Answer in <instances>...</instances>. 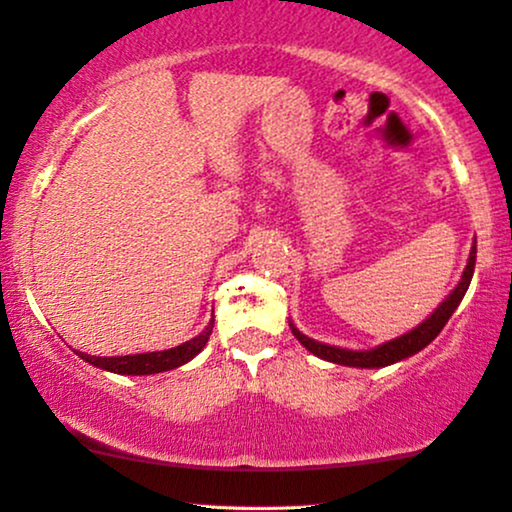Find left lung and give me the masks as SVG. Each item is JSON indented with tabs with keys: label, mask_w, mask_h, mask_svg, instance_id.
<instances>
[{
	"label": "left lung",
	"mask_w": 512,
	"mask_h": 512,
	"mask_svg": "<svg viewBox=\"0 0 512 512\" xmlns=\"http://www.w3.org/2000/svg\"><path fill=\"white\" fill-rule=\"evenodd\" d=\"M475 247L471 249V258H468V265L461 275V282L457 284L450 296H447L436 312L431 314L424 324H419L417 328H412L410 333L401 335V338L384 342L377 349H370V352H352V349H340V347H331V345H321V342H314L298 331L296 326H291L293 335H296L298 342L303 347L310 349L312 354H317L319 359H326L331 363H340V366H354V368H382L389 366V363H396L401 359H408V356L422 352V349L429 345L431 340H436V335L443 331V326L447 324V319L452 317V312L457 310L461 298L466 296L468 284L473 279V270H475Z\"/></svg>",
	"instance_id": "1"
}]
</instances>
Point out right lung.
I'll return each instance as SVG.
<instances>
[{"mask_svg":"<svg viewBox=\"0 0 512 512\" xmlns=\"http://www.w3.org/2000/svg\"><path fill=\"white\" fill-rule=\"evenodd\" d=\"M214 319L209 321V326L202 331L198 338L184 342V345L165 349V352H149V354H130V356H90L83 352H76L83 361L93 363V366L109 370V373L118 375H153L163 373V370H172L184 366L202 352V347L207 345L209 335H212Z\"/></svg>","mask_w":512,"mask_h":512,"instance_id":"obj_1","label":"right lung"}]
</instances>
